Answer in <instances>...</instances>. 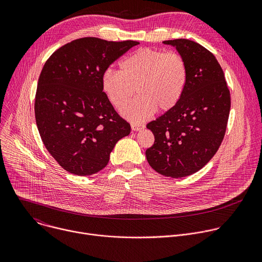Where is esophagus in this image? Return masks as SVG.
<instances>
[{
  "label": "esophagus",
  "instance_id": "34e87169",
  "mask_svg": "<svg viewBox=\"0 0 262 262\" xmlns=\"http://www.w3.org/2000/svg\"><path fill=\"white\" fill-rule=\"evenodd\" d=\"M130 126H132V129H133L134 132H138V130H140V129H142V128L144 127L143 124H139V123H135V122H133V123L130 124Z\"/></svg>",
  "mask_w": 262,
  "mask_h": 262
}]
</instances>
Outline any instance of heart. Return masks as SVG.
I'll return each mask as SVG.
<instances>
[{"instance_id":"heart-1","label":"heart","mask_w":262,"mask_h":262,"mask_svg":"<svg viewBox=\"0 0 262 262\" xmlns=\"http://www.w3.org/2000/svg\"><path fill=\"white\" fill-rule=\"evenodd\" d=\"M120 71L107 69L102 76V89L111 103L122 114L141 121L155 112H167L180 100L188 82V67L181 55L156 49H141L123 59Z\"/></svg>"}]
</instances>
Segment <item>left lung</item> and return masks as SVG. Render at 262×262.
<instances>
[{"mask_svg":"<svg viewBox=\"0 0 262 262\" xmlns=\"http://www.w3.org/2000/svg\"><path fill=\"white\" fill-rule=\"evenodd\" d=\"M188 67V82L178 103L147 124L155 143L146 150L154 170L173 178L196 173L215 155L226 133L231 99L215 57L189 39L166 40Z\"/></svg>","mask_w":262,"mask_h":262,"instance_id":"1","label":"left lung"}]
</instances>
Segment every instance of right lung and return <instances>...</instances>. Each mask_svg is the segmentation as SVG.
<instances>
[{
	"instance_id": "right-lung-1",
	"label": "right lung",
	"mask_w": 262,
	"mask_h": 262,
	"mask_svg": "<svg viewBox=\"0 0 262 262\" xmlns=\"http://www.w3.org/2000/svg\"><path fill=\"white\" fill-rule=\"evenodd\" d=\"M139 45L84 37L58 49L47 60L35 95V118L51 156L67 172L87 176L102 170L130 124L102 89L108 66Z\"/></svg>"
}]
</instances>
